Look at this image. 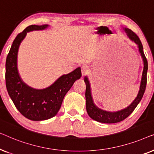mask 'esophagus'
<instances>
[{
	"label": "esophagus",
	"instance_id": "esophagus-1",
	"mask_svg": "<svg viewBox=\"0 0 154 154\" xmlns=\"http://www.w3.org/2000/svg\"><path fill=\"white\" fill-rule=\"evenodd\" d=\"M88 72H89V68H88V66L86 65H83L81 66V73H82V75H85L86 74H88Z\"/></svg>",
	"mask_w": 154,
	"mask_h": 154
}]
</instances>
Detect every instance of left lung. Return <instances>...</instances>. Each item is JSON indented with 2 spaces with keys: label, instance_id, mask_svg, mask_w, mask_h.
<instances>
[{
  "label": "left lung",
  "instance_id": "1",
  "mask_svg": "<svg viewBox=\"0 0 154 154\" xmlns=\"http://www.w3.org/2000/svg\"><path fill=\"white\" fill-rule=\"evenodd\" d=\"M123 31H125L127 36L129 38L130 41L134 42L137 45L141 57L143 60V71L142 78H141L140 89H139L137 95L134 100L128 105L125 109L117 111H108L103 110L99 108L94 103L93 98H92V92H91V85L88 79V76L84 77V81L86 85L85 90V100H86V110H87L88 114L92 119L94 121L100 122L103 123H116L123 121L126 118L129 116L131 114L134 109L136 108L139 103L142 100L143 94L144 93L146 85V74L147 70H148V62H147L146 58L144 55V51H143V46L141 43L140 38L134 33L133 31L128 28H123Z\"/></svg>",
  "mask_w": 154,
  "mask_h": 154
}]
</instances>
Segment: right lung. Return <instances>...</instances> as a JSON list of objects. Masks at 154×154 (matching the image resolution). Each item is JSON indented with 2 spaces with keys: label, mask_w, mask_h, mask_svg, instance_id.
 <instances>
[{
  "label": "right lung",
  "mask_w": 154,
  "mask_h": 154,
  "mask_svg": "<svg viewBox=\"0 0 154 154\" xmlns=\"http://www.w3.org/2000/svg\"><path fill=\"white\" fill-rule=\"evenodd\" d=\"M48 27V24L31 25L19 33L12 43L5 63L6 88L10 98L24 117L35 121L50 119L57 115L67 92L81 77V68L78 67L68 74L61 75L43 89H35L22 81L17 68L20 44L28 32L45 30Z\"/></svg>",
  "instance_id": "add662e5"
}]
</instances>
